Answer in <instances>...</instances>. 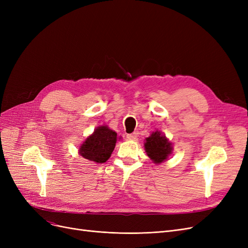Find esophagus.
<instances>
[{
  "label": "esophagus",
  "mask_w": 248,
  "mask_h": 248,
  "mask_svg": "<svg viewBox=\"0 0 248 248\" xmlns=\"http://www.w3.org/2000/svg\"><path fill=\"white\" fill-rule=\"evenodd\" d=\"M127 140H138V133L137 132H133L130 134H127Z\"/></svg>",
  "instance_id": "obj_1"
}]
</instances>
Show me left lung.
Segmentation results:
<instances>
[{"mask_svg": "<svg viewBox=\"0 0 248 248\" xmlns=\"http://www.w3.org/2000/svg\"><path fill=\"white\" fill-rule=\"evenodd\" d=\"M145 150L150 159L154 163L159 164L169 158L172 151V146L164 134L156 130L146 139Z\"/></svg>", "mask_w": 248, "mask_h": 248, "instance_id": "1", "label": "left lung"}]
</instances>
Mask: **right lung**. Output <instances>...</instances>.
Wrapping results in <instances>:
<instances>
[{
    "label": "right lung",
    "mask_w": 248,
    "mask_h": 248,
    "mask_svg": "<svg viewBox=\"0 0 248 248\" xmlns=\"http://www.w3.org/2000/svg\"><path fill=\"white\" fill-rule=\"evenodd\" d=\"M118 137L108 126H99L79 147L78 153L84 158L96 163L106 162L114 151Z\"/></svg>",
    "instance_id": "add662e5"
}]
</instances>
